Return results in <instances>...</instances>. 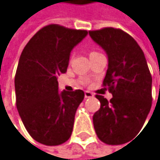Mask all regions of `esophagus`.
Masks as SVG:
<instances>
[{"instance_id":"34e87169","label":"esophagus","mask_w":160,"mask_h":160,"mask_svg":"<svg viewBox=\"0 0 160 160\" xmlns=\"http://www.w3.org/2000/svg\"><path fill=\"white\" fill-rule=\"evenodd\" d=\"M84 97H85V98H93V97H94V94L91 93V92H89V91H85V92H84Z\"/></svg>"}]
</instances>
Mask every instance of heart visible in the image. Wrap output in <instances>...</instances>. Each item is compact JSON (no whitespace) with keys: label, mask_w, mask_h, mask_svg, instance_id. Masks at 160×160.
<instances>
[{"label":"heart","mask_w":160,"mask_h":160,"mask_svg":"<svg viewBox=\"0 0 160 160\" xmlns=\"http://www.w3.org/2000/svg\"><path fill=\"white\" fill-rule=\"evenodd\" d=\"M95 54H98V52H96V51H92V52L90 53V56H92V55H95Z\"/></svg>","instance_id":"obj_1"}]
</instances>
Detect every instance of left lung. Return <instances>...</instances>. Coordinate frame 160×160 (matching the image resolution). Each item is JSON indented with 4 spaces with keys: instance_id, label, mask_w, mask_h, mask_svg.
Returning <instances> with one entry per match:
<instances>
[{
    "instance_id": "obj_1",
    "label": "left lung",
    "mask_w": 160,
    "mask_h": 160,
    "mask_svg": "<svg viewBox=\"0 0 160 160\" xmlns=\"http://www.w3.org/2000/svg\"><path fill=\"white\" fill-rule=\"evenodd\" d=\"M92 40L108 57L103 79L113 98L108 101L97 95L100 108L93 116L98 138L118 145L139 132L152 106V76L145 56L129 34L113 27L89 31Z\"/></svg>"
}]
</instances>
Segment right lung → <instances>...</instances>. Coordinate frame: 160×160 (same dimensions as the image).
<instances>
[{
	"mask_svg": "<svg viewBox=\"0 0 160 160\" xmlns=\"http://www.w3.org/2000/svg\"><path fill=\"white\" fill-rule=\"evenodd\" d=\"M88 34L59 24L42 27L25 45L15 75L16 105L36 141L56 146L71 137L82 90L59 92L58 77L66 72L70 53Z\"/></svg>",
	"mask_w": 160,
	"mask_h": 160,
	"instance_id": "1",
	"label": "right lung"
}]
</instances>
